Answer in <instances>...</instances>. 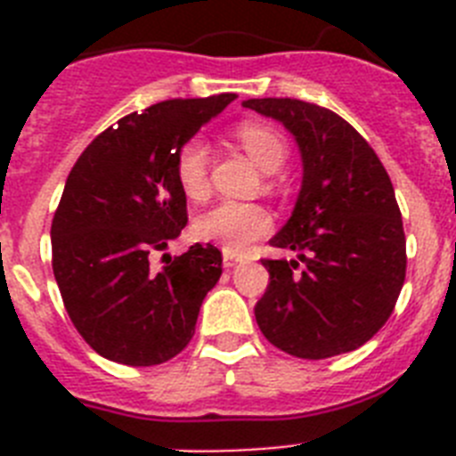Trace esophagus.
Returning a JSON list of instances; mask_svg holds the SVG:
<instances>
[{
  "label": "esophagus",
  "instance_id": "esophagus-1",
  "mask_svg": "<svg viewBox=\"0 0 456 456\" xmlns=\"http://www.w3.org/2000/svg\"><path fill=\"white\" fill-rule=\"evenodd\" d=\"M241 263H244V260H241L240 256H235V253H224V267L225 269H232Z\"/></svg>",
  "mask_w": 456,
  "mask_h": 456
}]
</instances>
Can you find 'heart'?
Returning a JSON list of instances; mask_svg holds the SVG:
<instances>
[{
    "label": "heart",
    "instance_id": "1",
    "mask_svg": "<svg viewBox=\"0 0 456 456\" xmlns=\"http://www.w3.org/2000/svg\"><path fill=\"white\" fill-rule=\"evenodd\" d=\"M235 139L263 171L273 173L285 164L288 143L269 125L240 123L235 127ZM208 164L209 152L205 141L199 136L184 141L175 157V180L187 199L203 200L208 196ZM269 228H272V215L263 205L237 203V200H224L193 221V235L200 241L216 244L225 253H241L253 241L260 240Z\"/></svg>",
    "mask_w": 456,
    "mask_h": 456
}]
</instances>
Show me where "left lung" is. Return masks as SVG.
Here are the masks:
<instances>
[{"label":"left lung","mask_w":456,"mask_h":456,"mask_svg":"<svg viewBox=\"0 0 456 456\" xmlns=\"http://www.w3.org/2000/svg\"><path fill=\"white\" fill-rule=\"evenodd\" d=\"M244 107L292 132L304 159L294 212L269 244L299 260H269L256 320L273 347L297 358L354 352L388 322L406 276L400 205L368 141L331 109L294 98Z\"/></svg>","instance_id":"8db88e82"}]
</instances>
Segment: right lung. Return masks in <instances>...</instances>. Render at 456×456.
I'll return each mask as SVG.
<instances>
[{
	"label": "right lung",
	"instance_id": "1",
	"mask_svg": "<svg viewBox=\"0 0 456 456\" xmlns=\"http://www.w3.org/2000/svg\"><path fill=\"white\" fill-rule=\"evenodd\" d=\"M235 98L164 100L123 116L72 167L52 219V269L70 322L100 356L159 365L193 338L221 251L193 244L164 269L151 257L187 225L178 151Z\"/></svg>",
	"mask_w": 456,
	"mask_h": 456
}]
</instances>
